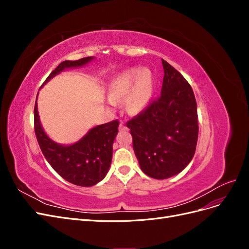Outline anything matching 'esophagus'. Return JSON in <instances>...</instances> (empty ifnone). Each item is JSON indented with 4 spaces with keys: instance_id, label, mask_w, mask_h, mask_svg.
Here are the masks:
<instances>
[{
    "instance_id": "1",
    "label": "esophagus",
    "mask_w": 249,
    "mask_h": 249,
    "mask_svg": "<svg viewBox=\"0 0 249 249\" xmlns=\"http://www.w3.org/2000/svg\"><path fill=\"white\" fill-rule=\"evenodd\" d=\"M119 130H120V131H125V130H127V127H126V125H125L124 123H120V124H119Z\"/></svg>"
}]
</instances>
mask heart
<instances>
[{"label":"heart","mask_w":249,"mask_h":249,"mask_svg":"<svg viewBox=\"0 0 249 249\" xmlns=\"http://www.w3.org/2000/svg\"><path fill=\"white\" fill-rule=\"evenodd\" d=\"M156 90L153 71L146 67H130L113 78L107 88L108 103L114 106L124 102V109L129 115L144 112L152 103Z\"/></svg>","instance_id":"1"}]
</instances>
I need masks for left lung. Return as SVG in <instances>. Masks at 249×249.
<instances>
[{"label":"left lung","instance_id":"8db88e82","mask_svg":"<svg viewBox=\"0 0 249 249\" xmlns=\"http://www.w3.org/2000/svg\"><path fill=\"white\" fill-rule=\"evenodd\" d=\"M161 96L129 120L133 148L146 176L164 179L187 167L198 138L197 105L189 83L162 59Z\"/></svg>","mask_w":249,"mask_h":249}]
</instances>
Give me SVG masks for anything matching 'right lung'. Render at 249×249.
Wrapping results in <instances>:
<instances>
[{"label": "right lung", "instance_id": "right-lung-1", "mask_svg": "<svg viewBox=\"0 0 249 249\" xmlns=\"http://www.w3.org/2000/svg\"><path fill=\"white\" fill-rule=\"evenodd\" d=\"M93 59L94 57H86L76 61L66 60L61 62L50 73L43 85L61 71L82 67ZM118 125L117 120L96 125L73 144H60L53 141L42 129L37 100L35 102L34 127L41 152L53 169L73 185L94 186L106 177L112 161L113 142L118 133Z\"/></svg>", "mask_w": 249, "mask_h": 249}]
</instances>
